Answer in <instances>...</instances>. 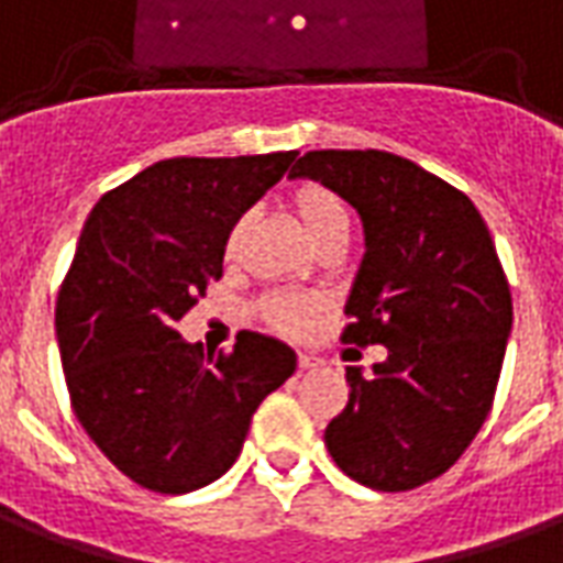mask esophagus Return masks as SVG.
I'll use <instances>...</instances> for the list:
<instances>
[{
	"label": "esophagus",
	"mask_w": 563,
	"mask_h": 563,
	"mask_svg": "<svg viewBox=\"0 0 563 563\" xmlns=\"http://www.w3.org/2000/svg\"><path fill=\"white\" fill-rule=\"evenodd\" d=\"M323 360L314 354H299V372H311V368H321Z\"/></svg>",
	"instance_id": "34e87169"
}]
</instances>
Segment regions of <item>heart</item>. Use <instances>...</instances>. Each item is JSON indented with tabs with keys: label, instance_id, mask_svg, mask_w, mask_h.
<instances>
[{
	"label": "heart",
	"instance_id": "b5f03b06",
	"mask_svg": "<svg viewBox=\"0 0 563 563\" xmlns=\"http://www.w3.org/2000/svg\"><path fill=\"white\" fill-rule=\"evenodd\" d=\"M294 212H297L302 231L309 233V240L314 245H321V242L332 240V236H347V231H351L347 203L335 191L314 186V183H306V186H299L294 191ZM245 231H249V216H242V219H236L231 224L228 240H224V254L228 257L240 254ZM318 311H321L318 299L294 297V294L273 297L266 302V318L285 332H306L311 327V321L318 318Z\"/></svg>",
	"mask_w": 563,
	"mask_h": 563
}]
</instances>
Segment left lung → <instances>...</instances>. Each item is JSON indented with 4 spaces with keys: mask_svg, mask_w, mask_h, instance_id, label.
Listing matches in <instances>:
<instances>
[{
    "mask_svg": "<svg viewBox=\"0 0 563 563\" xmlns=\"http://www.w3.org/2000/svg\"><path fill=\"white\" fill-rule=\"evenodd\" d=\"M287 179L356 209L366 252L342 339L387 347L368 375L344 368L347 408L323 444L368 489H417L465 453L495 399L512 299L489 228L462 191L389 152H309Z\"/></svg>",
    "mask_w": 563,
    "mask_h": 563,
    "instance_id": "obj_1",
    "label": "left lung"
}]
</instances>
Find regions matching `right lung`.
Wrapping results in <instances>:
<instances>
[{
    "label": "right lung",
    "instance_id": "1",
    "mask_svg": "<svg viewBox=\"0 0 563 563\" xmlns=\"http://www.w3.org/2000/svg\"><path fill=\"white\" fill-rule=\"evenodd\" d=\"M297 152L167 158L89 212L56 302L65 384L86 434L162 495H186L236 462L257 405L297 372L294 347L240 332L207 354L174 330L221 276L224 240Z\"/></svg>",
    "mask_w": 563,
    "mask_h": 563
}]
</instances>
